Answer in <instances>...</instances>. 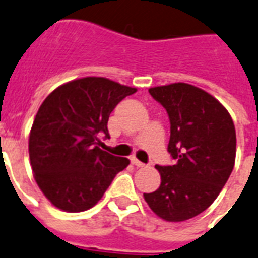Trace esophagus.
Wrapping results in <instances>:
<instances>
[{
  "label": "esophagus",
  "instance_id": "1",
  "mask_svg": "<svg viewBox=\"0 0 258 258\" xmlns=\"http://www.w3.org/2000/svg\"><path fill=\"white\" fill-rule=\"evenodd\" d=\"M131 163H133L134 165H136V167H140V168H143V167H147V165L144 164V163H142L140 160H138L136 158H133L131 159Z\"/></svg>",
  "mask_w": 258,
  "mask_h": 258
}]
</instances>
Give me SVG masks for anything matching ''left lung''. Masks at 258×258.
<instances>
[{
    "instance_id": "1",
    "label": "left lung",
    "mask_w": 258,
    "mask_h": 258,
    "mask_svg": "<svg viewBox=\"0 0 258 258\" xmlns=\"http://www.w3.org/2000/svg\"><path fill=\"white\" fill-rule=\"evenodd\" d=\"M165 108L171 124L168 152L173 165H155L162 183L144 200L165 221H185L215 202L231 176L236 130L219 100L188 83L148 90Z\"/></svg>"
}]
</instances>
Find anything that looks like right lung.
<instances>
[{
	"label": "right lung",
	"mask_w": 258,
	"mask_h": 258,
	"mask_svg": "<svg viewBox=\"0 0 258 258\" xmlns=\"http://www.w3.org/2000/svg\"><path fill=\"white\" fill-rule=\"evenodd\" d=\"M134 93V87L87 77L59 86L43 100L29 136V156L35 181L54 207L90 209L130 164L98 144L100 134L110 138L112 110Z\"/></svg>",
	"instance_id": "obj_1"
}]
</instances>
